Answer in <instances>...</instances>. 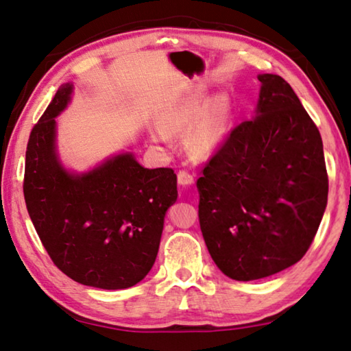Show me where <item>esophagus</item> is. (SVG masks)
Listing matches in <instances>:
<instances>
[{
    "mask_svg": "<svg viewBox=\"0 0 351 351\" xmlns=\"http://www.w3.org/2000/svg\"><path fill=\"white\" fill-rule=\"evenodd\" d=\"M178 182H180L181 186H189V184L193 182V176L190 175V171L187 170H180L178 171Z\"/></svg>",
    "mask_w": 351,
    "mask_h": 351,
    "instance_id": "esophagus-1",
    "label": "esophagus"
}]
</instances>
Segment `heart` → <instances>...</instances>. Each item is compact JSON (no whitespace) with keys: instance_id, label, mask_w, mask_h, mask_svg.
I'll return each mask as SVG.
<instances>
[{"instance_id":"heart-1","label":"heart","mask_w":351,"mask_h":351,"mask_svg":"<svg viewBox=\"0 0 351 351\" xmlns=\"http://www.w3.org/2000/svg\"><path fill=\"white\" fill-rule=\"evenodd\" d=\"M206 108L195 104H182L170 108L161 119V130L153 134V139L162 142L167 139V134L186 132L193 128L195 125L204 119ZM201 122V121H200ZM202 123V122H201ZM200 124V123H199ZM226 130V116L224 110L218 108L212 116H209L195 128V132L190 136L189 147L195 154L204 156L212 153L219 145Z\"/></svg>"}]
</instances>
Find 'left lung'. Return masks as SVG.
<instances>
[{"label": "left lung", "instance_id": "obj_1", "mask_svg": "<svg viewBox=\"0 0 351 351\" xmlns=\"http://www.w3.org/2000/svg\"><path fill=\"white\" fill-rule=\"evenodd\" d=\"M261 82L255 117L234 127L198 178L199 228L234 280H257L310 249L328 197L322 138L287 80Z\"/></svg>", "mask_w": 351, "mask_h": 351}]
</instances>
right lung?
I'll return each mask as SVG.
<instances>
[{
	"mask_svg": "<svg viewBox=\"0 0 351 351\" xmlns=\"http://www.w3.org/2000/svg\"><path fill=\"white\" fill-rule=\"evenodd\" d=\"M73 86L58 88L26 148V207L51 260L88 287L125 289L156 260L164 217L178 197L173 169H144L119 154L85 175H71L56 154V116Z\"/></svg>",
	"mask_w": 351,
	"mask_h": 351,
	"instance_id": "obj_1",
	"label": "right lung"
}]
</instances>
